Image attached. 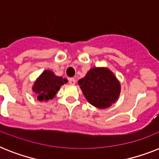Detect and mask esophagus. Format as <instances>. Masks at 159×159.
Returning a JSON list of instances; mask_svg holds the SVG:
<instances>
[{"label": "esophagus", "mask_w": 159, "mask_h": 159, "mask_svg": "<svg viewBox=\"0 0 159 159\" xmlns=\"http://www.w3.org/2000/svg\"><path fill=\"white\" fill-rule=\"evenodd\" d=\"M68 81H69L70 84L74 85L75 83H76V79H75V78H73V77H72V78H69V79H68Z\"/></svg>", "instance_id": "obj_1"}]
</instances>
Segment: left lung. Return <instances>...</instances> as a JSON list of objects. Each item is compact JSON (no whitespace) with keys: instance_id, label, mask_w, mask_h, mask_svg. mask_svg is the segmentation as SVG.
<instances>
[{"instance_id":"1","label":"left lung","mask_w":159,"mask_h":159,"mask_svg":"<svg viewBox=\"0 0 159 159\" xmlns=\"http://www.w3.org/2000/svg\"><path fill=\"white\" fill-rule=\"evenodd\" d=\"M78 84L89 103L98 108H107L115 103L120 92V83L107 68H92Z\"/></svg>"}]
</instances>
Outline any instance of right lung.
I'll return each mask as SVG.
<instances>
[{
    "mask_svg": "<svg viewBox=\"0 0 159 159\" xmlns=\"http://www.w3.org/2000/svg\"><path fill=\"white\" fill-rule=\"evenodd\" d=\"M67 82L62 77H57L51 71L46 70L36 81L33 87V91L38 93L39 101L52 100L59 90L60 87Z\"/></svg>",
    "mask_w": 159,
    "mask_h": 159,
    "instance_id": "obj_1",
    "label": "right lung"
}]
</instances>
